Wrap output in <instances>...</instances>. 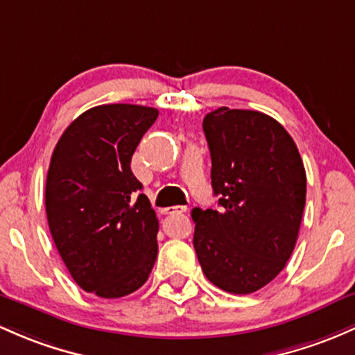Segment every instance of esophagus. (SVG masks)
Returning a JSON list of instances; mask_svg holds the SVG:
<instances>
[{"mask_svg": "<svg viewBox=\"0 0 355 355\" xmlns=\"http://www.w3.org/2000/svg\"><path fill=\"white\" fill-rule=\"evenodd\" d=\"M185 211H187V207H184V206H173V207L165 209L166 214H182V212H185Z\"/></svg>", "mask_w": 355, "mask_h": 355, "instance_id": "1", "label": "esophagus"}]
</instances>
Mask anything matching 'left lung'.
<instances>
[{
	"mask_svg": "<svg viewBox=\"0 0 355 355\" xmlns=\"http://www.w3.org/2000/svg\"><path fill=\"white\" fill-rule=\"evenodd\" d=\"M218 209H193V248L219 289L250 294L286 267L306 204L293 137L270 115L221 107L204 117Z\"/></svg>",
	"mask_w": 355,
	"mask_h": 355,
	"instance_id": "obj_1",
	"label": "left lung"
}]
</instances>
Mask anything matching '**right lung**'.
<instances>
[{
    "label": "right lung",
    "mask_w": 355,
    "mask_h": 355,
    "mask_svg": "<svg viewBox=\"0 0 355 355\" xmlns=\"http://www.w3.org/2000/svg\"><path fill=\"white\" fill-rule=\"evenodd\" d=\"M156 117V109L130 103L93 107L71 122L52 153V240L76 284L105 300L139 289L158 255V218L130 170Z\"/></svg>",
    "instance_id": "add662e5"
}]
</instances>
